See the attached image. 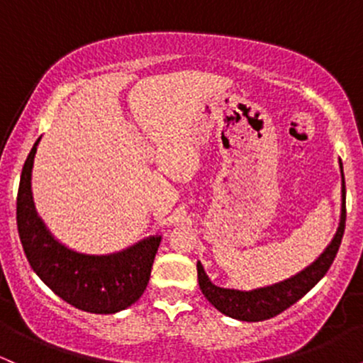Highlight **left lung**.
Listing matches in <instances>:
<instances>
[{
	"label": "left lung",
	"instance_id": "obj_1",
	"mask_svg": "<svg viewBox=\"0 0 363 363\" xmlns=\"http://www.w3.org/2000/svg\"><path fill=\"white\" fill-rule=\"evenodd\" d=\"M341 169V213L338 230L328 247L319 254L315 261H312L309 266L298 272L294 277L286 278L273 285L259 286V289L252 290H237V289H222V286L215 285L213 281L208 278V274L203 268L201 262L198 261L196 268H198V281L199 289L206 301L220 311L222 314L234 318L239 320H247V323H257V320H264L274 318L280 312L286 311L295 302L301 301L303 295L309 291L312 286L318 285V281L324 274L328 273L329 266L335 261L336 252H338L341 239H343L345 232V220H347V189H345V176H343V165L340 164Z\"/></svg>",
	"mask_w": 363,
	"mask_h": 363
}]
</instances>
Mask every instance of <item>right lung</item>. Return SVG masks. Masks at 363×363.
Here are the masks:
<instances>
[{
	"mask_svg": "<svg viewBox=\"0 0 363 363\" xmlns=\"http://www.w3.org/2000/svg\"><path fill=\"white\" fill-rule=\"evenodd\" d=\"M35 141L20 176L16 225L32 269L57 297L91 314H116L128 309L147 289L162 235H148L123 251L85 254L61 244L45 227L32 196Z\"/></svg>",
	"mask_w": 363,
	"mask_h": 363,
	"instance_id": "right-lung-1",
	"label": "right lung"
}]
</instances>
